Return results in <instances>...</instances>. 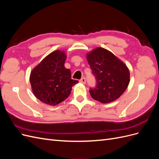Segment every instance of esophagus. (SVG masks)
<instances>
[{"mask_svg":"<svg viewBox=\"0 0 159 159\" xmlns=\"http://www.w3.org/2000/svg\"><path fill=\"white\" fill-rule=\"evenodd\" d=\"M80 82L81 84H85V82H86V80L85 78H82L80 80Z\"/></svg>","mask_w":159,"mask_h":159,"instance_id":"34e87169","label":"esophagus"}]
</instances>
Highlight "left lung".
Returning a JSON list of instances; mask_svg holds the SVG:
<instances>
[{
	"label": "left lung",
	"mask_w": 159,
	"mask_h": 159,
	"mask_svg": "<svg viewBox=\"0 0 159 159\" xmlns=\"http://www.w3.org/2000/svg\"><path fill=\"white\" fill-rule=\"evenodd\" d=\"M87 60L96 79V87L90 88L91 98L103 103L113 102L127 88L129 70L113 53L97 48L87 54Z\"/></svg>",
	"instance_id": "left-lung-1"
}]
</instances>
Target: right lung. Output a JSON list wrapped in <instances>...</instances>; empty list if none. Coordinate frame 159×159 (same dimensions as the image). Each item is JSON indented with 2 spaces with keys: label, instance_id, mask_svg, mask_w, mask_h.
<instances>
[{
  "label": "right lung",
  "instance_id": "add662e5",
  "mask_svg": "<svg viewBox=\"0 0 159 159\" xmlns=\"http://www.w3.org/2000/svg\"><path fill=\"white\" fill-rule=\"evenodd\" d=\"M66 59L65 52L54 51L31 71L32 91L42 102L54 106L64 102L70 95L71 88L78 82L71 80L70 70L65 68Z\"/></svg>",
  "mask_w": 159,
  "mask_h": 159
}]
</instances>
